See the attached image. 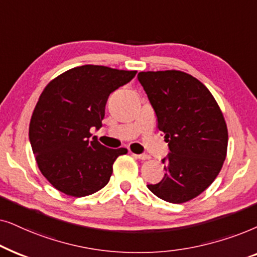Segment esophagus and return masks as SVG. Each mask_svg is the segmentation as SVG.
<instances>
[{"label":"esophagus","mask_w":257,"mask_h":257,"mask_svg":"<svg viewBox=\"0 0 257 257\" xmlns=\"http://www.w3.org/2000/svg\"><path fill=\"white\" fill-rule=\"evenodd\" d=\"M136 157H138V159H140V160H143V161H146V160H149L150 159V156L149 155H147V154H139V155H135Z\"/></svg>","instance_id":"1"}]
</instances>
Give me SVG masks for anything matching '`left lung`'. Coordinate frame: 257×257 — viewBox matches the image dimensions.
Segmentation results:
<instances>
[{"mask_svg":"<svg viewBox=\"0 0 257 257\" xmlns=\"http://www.w3.org/2000/svg\"><path fill=\"white\" fill-rule=\"evenodd\" d=\"M138 78L168 143L164 177L148 189L170 203L196 197L213 183L227 155V124L204 84L179 70L141 71Z\"/></svg>","mask_w":257,"mask_h":257,"instance_id":"1","label":"left lung"}]
</instances>
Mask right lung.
I'll list each match as a JSON object with an SVG mask.
<instances>
[{"label":"right lung","instance_id":"1","mask_svg":"<svg viewBox=\"0 0 257 257\" xmlns=\"http://www.w3.org/2000/svg\"><path fill=\"white\" fill-rule=\"evenodd\" d=\"M138 71L103 66L76 67L44 88L29 125V141L42 175L57 190L83 197L109 182L125 148L102 146L90 131L102 126L107 100Z\"/></svg>","mask_w":257,"mask_h":257}]
</instances>
